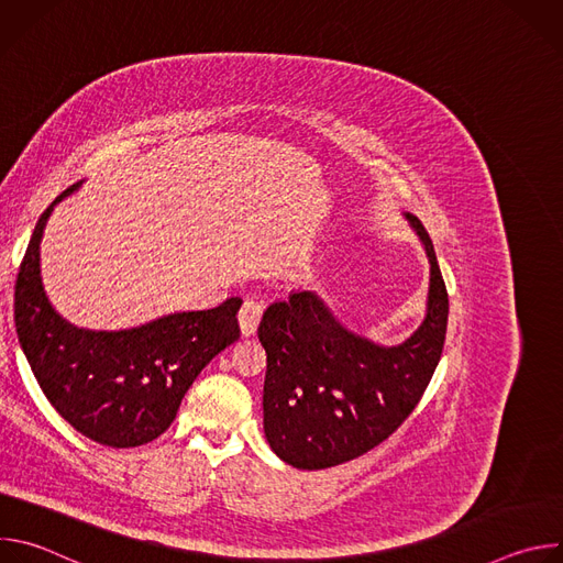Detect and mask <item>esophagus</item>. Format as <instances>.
Listing matches in <instances>:
<instances>
[{
    "label": "esophagus",
    "mask_w": 563,
    "mask_h": 563,
    "mask_svg": "<svg viewBox=\"0 0 563 563\" xmlns=\"http://www.w3.org/2000/svg\"><path fill=\"white\" fill-rule=\"evenodd\" d=\"M263 318V305L256 300H245L243 307L238 311V323H240V334L252 336Z\"/></svg>",
    "instance_id": "1"
}]
</instances>
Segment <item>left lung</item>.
<instances>
[{"label":"left lung","instance_id":"obj_1","mask_svg":"<svg viewBox=\"0 0 563 563\" xmlns=\"http://www.w3.org/2000/svg\"><path fill=\"white\" fill-rule=\"evenodd\" d=\"M404 216L430 263L426 316L406 341L380 345L347 330L311 289H296L263 313L265 437L294 467H332L385 441L412 415L439 365L448 291L426 227Z\"/></svg>","mask_w":563,"mask_h":563}]
</instances>
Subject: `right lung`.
<instances>
[{
	"instance_id": "right-lung-1",
	"label": "right lung",
	"mask_w": 563,
	"mask_h": 563,
	"mask_svg": "<svg viewBox=\"0 0 563 563\" xmlns=\"http://www.w3.org/2000/svg\"><path fill=\"white\" fill-rule=\"evenodd\" d=\"M57 196L40 216L15 283V328L51 406L79 434L111 448L144 445L176 419L205 365L240 336L238 296L218 307L174 311L129 330L77 328L51 305L40 245Z\"/></svg>"
}]
</instances>
